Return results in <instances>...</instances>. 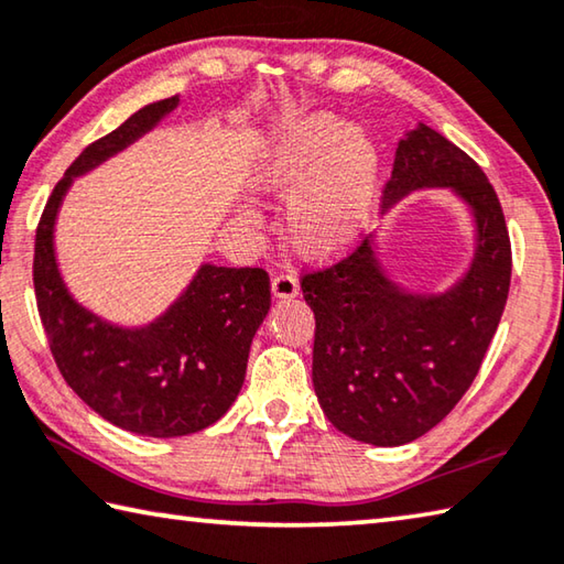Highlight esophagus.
<instances>
[{
  "label": "esophagus",
  "instance_id": "1",
  "mask_svg": "<svg viewBox=\"0 0 564 564\" xmlns=\"http://www.w3.org/2000/svg\"><path fill=\"white\" fill-rule=\"evenodd\" d=\"M271 291H273L275 299H295V295H299V281H295L293 273L281 271V273L273 275Z\"/></svg>",
  "mask_w": 564,
  "mask_h": 564
}]
</instances>
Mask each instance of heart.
Masks as SVG:
<instances>
[{
    "mask_svg": "<svg viewBox=\"0 0 564 564\" xmlns=\"http://www.w3.org/2000/svg\"><path fill=\"white\" fill-rule=\"evenodd\" d=\"M263 187L291 197V237L311 256L350 247L370 221L377 187V152L365 132L330 116L295 122L261 162Z\"/></svg>",
    "mask_w": 564,
    "mask_h": 564,
    "instance_id": "heart-1",
    "label": "heart"
}]
</instances>
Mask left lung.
<instances>
[{
	"instance_id": "left-lung-1",
	"label": "left lung",
	"mask_w": 564,
	"mask_h": 564,
	"mask_svg": "<svg viewBox=\"0 0 564 564\" xmlns=\"http://www.w3.org/2000/svg\"><path fill=\"white\" fill-rule=\"evenodd\" d=\"M422 187H454L476 214V259L452 291L419 299L394 289L367 239L301 275L315 315L317 402L335 429L375 446L414 442L468 392L498 330L513 271L494 184L464 150L426 126L399 142L382 204Z\"/></svg>"
}]
</instances>
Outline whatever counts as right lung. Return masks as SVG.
<instances>
[{
	"label": "right lung",
	"mask_w": 564,
	"mask_h": 564,
	"mask_svg": "<svg viewBox=\"0 0 564 564\" xmlns=\"http://www.w3.org/2000/svg\"><path fill=\"white\" fill-rule=\"evenodd\" d=\"M177 104L180 96L150 104L90 142L56 182L34 239L36 308L58 372L110 424L162 438L202 432L234 404L251 340L271 308L269 273L207 263L158 323L122 330L66 293L51 237L70 180L126 148Z\"/></svg>",
	"instance_id": "obj_1"
}]
</instances>
